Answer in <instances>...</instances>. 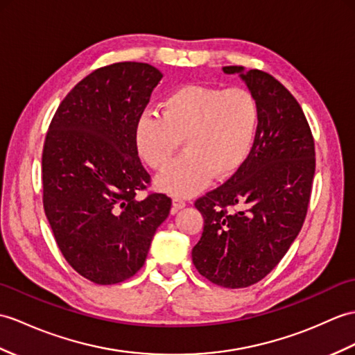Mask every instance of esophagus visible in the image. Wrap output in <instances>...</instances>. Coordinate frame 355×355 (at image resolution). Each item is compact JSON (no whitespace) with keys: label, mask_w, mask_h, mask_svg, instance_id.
Segmentation results:
<instances>
[{"label":"esophagus","mask_w":355,"mask_h":355,"mask_svg":"<svg viewBox=\"0 0 355 355\" xmlns=\"http://www.w3.org/2000/svg\"><path fill=\"white\" fill-rule=\"evenodd\" d=\"M184 205H186V201L183 200V198L175 196L174 201H172V213H175V211H178L180 209H183Z\"/></svg>","instance_id":"34e87169"}]
</instances>
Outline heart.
<instances>
[{"instance_id":"1","label":"heart","mask_w":355,"mask_h":355,"mask_svg":"<svg viewBox=\"0 0 355 355\" xmlns=\"http://www.w3.org/2000/svg\"><path fill=\"white\" fill-rule=\"evenodd\" d=\"M260 123L259 101L242 87L189 85L160 103V114L146 110L136 121L135 145L148 166L162 171L183 140L184 154L157 178L162 191L189 196L227 178L252 150Z\"/></svg>"}]
</instances>
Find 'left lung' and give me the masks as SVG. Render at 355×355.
<instances>
[{
    "label": "left lung",
    "instance_id": "left-lung-1",
    "mask_svg": "<svg viewBox=\"0 0 355 355\" xmlns=\"http://www.w3.org/2000/svg\"><path fill=\"white\" fill-rule=\"evenodd\" d=\"M241 73L259 101L260 123L248 159L224 184L198 198L204 230L193 250L198 272L228 289L248 287L274 269L301 232L313 177L315 140L300 103L268 72Z\"/></svg>",
    "mask_w": 355,
    "mask_h": 355
}]
</instances>
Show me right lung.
<instances>
[{"instance_id":"1","label":"right lung","mask_w":355,"mask_h":355,"mask_svg":"<svg viewBox=\"0 0 355 355\" xmlns=\"http://www.w3.org/2000/svg\"><path fill=\"white\" fill-rule=\"evenodd\" d=\"M163 73L148 63L98 68L57 107L42 151V201L66 261L95 284L144 266L172 200L151 184L135 145L136 121Z\"/></svg>"}]
</instances>
